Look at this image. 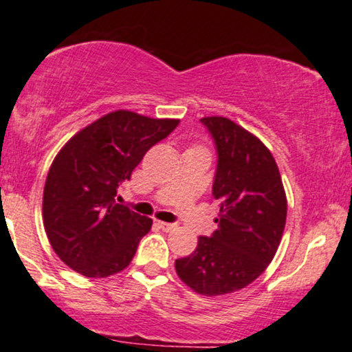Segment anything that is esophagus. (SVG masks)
<instances>
[{"instance_id":"obj_1","label":"esophagus","mask_w":352,"mask_h":352,"mask_svg":"<svg viewBox=\"0 0 352 352\" xmlns=\"http://www.w3.org/2000/svg\"><path fill=\"white\" fill-rule=\"evenodd\" d=\"M158 226L161 229L164 230V232H169V230L176 229V224H171V222H163V221H158Z\"/></svg>"}]
</instances>
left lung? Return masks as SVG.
I'll return each mask as SVG.
<instances>
[{
  "instance_id": "8db88e82",
  "label": "left lung",
  "mask_w": 352,
  "mask_h": 352,
  "mask_svg": "<svg viewBox=\"0 0 352 352\" xmlns=\"http://www.w3.org/2000/svg\"><path fill=\"white\" fill-rule=\"evenodd\" d=\"M216 143L212 196L217 230L199 237L196 250L177 258L176 274L206 296L241 290L265 272L275 257L287 222V196L274 156L257 136L232 120L204 117Z\"/></svg>"
}]
</instances>
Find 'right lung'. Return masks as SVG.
I'll use <instances>...</instances> for the list:
<instances>
[{
    "instance_id": "add662e5",
    "label": "right lung",
    "mask_w": 352,
    "mask_h": 352,
    "mask_svg": "<svg viewBox=\"0 0 352 352\" xmlns=\"http://www.w3.org/2000/svg\"><path fill=\"white\" fill-rule=\"evenodd\" d=\"M177 123L117 110L78 131L57 153L44 186L43 219L65 265L90 278L130 265L153 221L118 204L117 191L144 153Z\"/></svg>"
}]
</instances>
